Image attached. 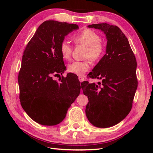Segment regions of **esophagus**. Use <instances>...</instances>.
<instances>
[{
    "instance_id": "esophagus-1",
    "label": "esophagus",
    "mask_w": 153,
    "mask_h": 153,
    "mask_svg": "<svg viewBox=\"0 0 153 153\" xmlns=\"http://www.w3.org/2000/svg\"><path fill=\"white\" fill-rule=\"evenodd\" d=\"M78 79H79V81L80 82H83V81H84V78H83L82 76H79L78 77Z\"/></svg>"
}]
</instances>
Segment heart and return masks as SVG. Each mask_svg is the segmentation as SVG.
I'll use <instances>...</instances> for the list:
<instances>
[{
  "label": "heart",
  "mask_w": 153,
  "mask_h": 153,
  "mask_svg": "<svg viewBox=\"0 0 153 153\" xmlns=\"http://www.w3.org/2000/svg\"><path fill=\"white\" fill-rule=\"evenodd\" d=\"M73 39L76 43L87 47L85 56L92 61L99 60L105 52V45L100 40V35L90 29H85L75 35ZM60 51L64 59L69 60L72 52V47L67 41L64 40L60 43ZM90 67L89 61L74 62L68 65V71L77 76H82L90 69Z\"/></svg>",
  "instance_id": "obj_1"
}]
</instances>
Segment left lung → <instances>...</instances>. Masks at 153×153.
<instances>
[{"mask_svg": "<svg viewBox=\"0 0 153 153\" xmlns=\"http://www.w3.org/2000/svg\"><path fill=\"white\" fill-rule=\"evenodd\" d=\"M88 27L100 30L107 39L106 54L88 77L102 83H82L89 102L85 113L89 121L98 128H109L124 119L132 108L137 88V62L128 39L116 25L98 24Z\"/></svg>", "mask_w": 153, "mask_h": 153, "instance_id": "8db88e82", "label": "left lung"}]
</instances>
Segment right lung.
<instances>
[{"label":"right lung","mask_w":153,"mask_h":153,"mask_svg":"<svg viewBox=\"0 0 153 153\" xmlns=\"http://www.w3.org/2000/svg\"><path fill=\"white\" fill-rule=\"evenodd\" d=\"M78 28L76 24L45 21L25 48L18 74L19 100L25 112L39 124L60 123L79 95L81 84L76 75L68 74L60 82L53 79L66 70L60 43Z\"/></svg>","instance_id":"right-lung-1"}]
</instances>
